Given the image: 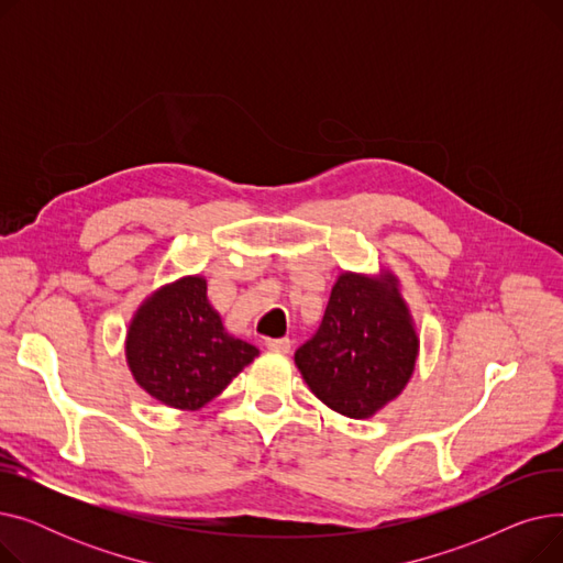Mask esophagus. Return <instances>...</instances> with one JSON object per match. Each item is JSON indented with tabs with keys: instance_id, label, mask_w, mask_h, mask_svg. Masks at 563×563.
Returning a JSON list of instances; mask_svg holds the SVG:
<instances>
[{
	"instance_id": "obj_1",
	"label": "esophagus",
	"mask_w": 563,
	"mask_h": 563,
	"mask_svg": "<svg viewBox=\"0 0 563 563\" xmlns=\"http://www.w3.org/2000/svg\"><path fill=\"white\" fill-rule=\"evenodd\" d=\"M264 344H266V349H272V351H278V353H287V351H289V346H291L289 338H278V340H266Z\"/></svg>"
}]
</instances>
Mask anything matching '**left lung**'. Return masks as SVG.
Instances as JSON below:
<instances>
[{
    "label": "left lung",
    "instance_id": "8db88e82",
    "mask_svg": "<svg viewBox=\"0 0 563 563\" xmlns=\"http://www.w3.org/2000/svg\"><path fill=\"white\" fill-rule=\"evenodd\" d=\"M420 335L390 269L342 272L319 331L297 349L312 395L351 420H367L397 399L416 372Z\"/></svg>",
    "mask_w": 563,
    "mask_h": 563
}]
</instances>
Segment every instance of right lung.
Instances as JSON below:
<instances>
[{
  "instance_id": "obj_1",
  "label": "right lung",
  "mask_w": 563,
  "mask_h": 563,
  "mask_svg": "<svg viewBox=\"0 0 563 563\" xmlns=\"http://www.w3.org/2000/svg\"><path fill=\"white\" fill-rule=\"evenodd\" d=\"M255 356L257 346L225 331L198 274L145 297L125 335V361L136 386L175 410L210 404Z\"/></svg>"
}]
</instances>
